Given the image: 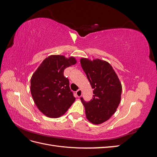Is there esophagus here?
<instances>
[{
    "mask_svg": "<svg viewBox=\"0 0 157 157\" xmlns=\"http://www.w3.org/2000/svg\"><path fill=\"white\" fill-rule=\"evenodd\" d=\"M76 94H77V97H78V98H80V96H82V90H80V89H79V90H78L77 91V92H76Z\"/></svg>",
    "mask_w": 157,
    "mask_h": 157,
    "instance_id": "obj_1",
    "label": "esophagus"
}]
</instances>
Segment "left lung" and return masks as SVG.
<instances>
[{"mask_svg": "<svg viewBox=\"0 0 157 157\" xmlns=\"http://www.w3.org/2000/svg\"><path fill=\"white\" fill-rule=\"evenodd\" d=\"M80 63L94 89L93 98L90 101L80 98L86 118L94 124H102L117 111L121 99L122 84L107 61L82 58Z\"/></svg>", "mask_w": 157, "mask_h": 157, "instance_id": "1", "label": "left lung"}]
</instances>
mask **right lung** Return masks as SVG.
Returning <instances> with one entry per match:
<instances>
[{
	"label": "right lung",
	"instance_id": "1",
	"mask_svg": "<svg viewBox=\"0 0 157 157\" xmlns=\"http://www.w3.org/2000/svg\"><path fill=\"white\" fill-rule=\"evenodd\" d=\"M77 63L74 57L51 55L46 58L31 78V92L35 105L44 115L58 118L65 113L75 101L64 77V69Z\"/></svg>",
	"mask_w": 157,
	"mask_h": 157
}]
</instances>
